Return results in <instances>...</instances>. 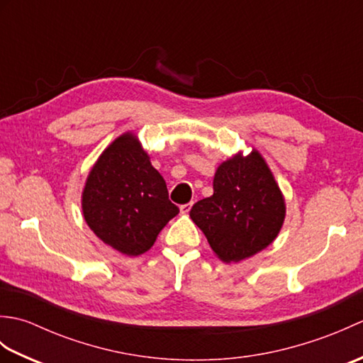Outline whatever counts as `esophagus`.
<instances>
[{"label": "esophagus", "instance_id": "obj_1", "mask_svg": "<svg viewBox=\"0 0 363 363\" xmlns=\"http://www.w3.org/2000/svg\"><path fill=\"white\" fill-rule=\"evenodd\" d=\"M191 206H194V203H187V204H182L181 207H179V211H181V213H189L190 212V209H191Z\"/></svg>", "mask_w": 363, "mask_h": 363}]
</instances>
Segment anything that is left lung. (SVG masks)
Wrapping results in <instances>:
<instances>
[{
  "label": "left lung",
  "instance_id": "left-lung-1",
  "mask_svg": "<svg viewBox=\"0 0 363 363\" xmlns=\"http://www.w3.org/2000/svg\"><path fill=\"white\" fill-rule=\"evenodd\" d=\"M190 218L213 252L230 264L273 243L285 218V201L272 169L252 150L223 162L213 176V195L194 204Z\"/></svg>",
  "mask_w": 363,
  "mask_h": 363
}]
</instances>
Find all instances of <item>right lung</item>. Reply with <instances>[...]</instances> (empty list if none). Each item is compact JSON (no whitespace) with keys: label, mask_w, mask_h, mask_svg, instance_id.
I'll list each match as a JSON object with an SVG mask.
<instances>
[{"label":"right lung","mask_w":363,"mask_h":363,"mask_svg":"<svg viewBox=\"0 0 363 363\" xmlns=\"http://www.w3.org/2000/svg\"><path fill=\"white\" fill-rule=\"evenodd\" d=\"M82 213L98 238L126 256H140L179 213L164 177L151 165L137 135L126 133L107 146L90 169Z\"/></svg>","instance_id":"add662e5"}]
</instances>
